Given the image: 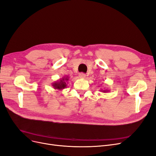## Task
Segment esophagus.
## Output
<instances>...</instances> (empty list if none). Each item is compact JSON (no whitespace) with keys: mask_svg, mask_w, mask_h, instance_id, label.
Returning a JSON list of instances; mask_svg holds the SVG:
<instances>
[{"mask_svg":"<svg viewBox=\"0 0 156 156\" xmlns=\"http://www.w3.org/2000/svg\"><path fill=\"white\" fill-rule=\"evenodd\" d=\"M79 77L80 79H84L86 77V74H84L83 73H80L79 75Z\"/></svg>","mask_w":156,"mask_h":156,"instance_id":"esophagus-1","label":"esophagus"}]
</instances>
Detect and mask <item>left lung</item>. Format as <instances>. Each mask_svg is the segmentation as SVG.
Returning <instances> with one entry per match:
<instances>
[{
	"mask_svg": "<svg viewBox=\"0 0 156 156\" xmlns=\"http://www.w3.org/2000/svg\"><path fill=\"white\" fill-rule=\"evenodd\" d=\"M100 91H102V92H103V93H108V92H109V90H107V89H104V90L101 89V90H100Z\"/></svg>",
	"mask_w": 156,
	"mask_h": 156,
	"instance_id": "1",
	"label": "left lung"
}]
</instances>
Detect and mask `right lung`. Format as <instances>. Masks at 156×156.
<instances>
[{
	"label": "right lung",
	"mask_w": 156,
	"mask_h": 156,
	"mask_svg": "<svg viewBox=\"0 0 156 156\" xmlns=\"http://www.w3.org/2000/svg\"><path fill=\"white\" fill-rule=\"evenodd\" d=\"M69 80V77L65 76L62 79H60L59 80H58L57 81H55L52 83V86H53L54 89L58 90H62L66 88L68 81Z\"/></svg>",
	"instance_id": "1"
}]
</instances>
